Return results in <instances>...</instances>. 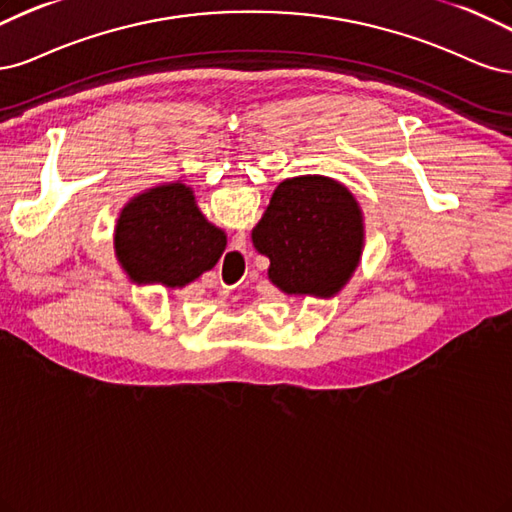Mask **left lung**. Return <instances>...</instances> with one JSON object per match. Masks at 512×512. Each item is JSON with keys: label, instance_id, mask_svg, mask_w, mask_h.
Here are the masks:
<instances>
[{"label": "left lung", "instance_id": "8db88e82", "mask_svg": "<svg viewBox=\"0 0 512 512\" xmlns=\"http://www.w3.org/2000/svg\"><path fill=\"white\" fill-rule=\"evenodd\" d=\"M285 295L329 300L353 278L366 244L364 212L338 180L306 174L280 183L251 232Z\"/></svg>", "mask_w": 512, "mask_h": 512}]
</instances>
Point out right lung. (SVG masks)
<instances>
[{
	"mask_svg": "<svg viewBox=\"0 0 512 512\" xmlns=\"http://www.w3.org/2000/svg\"><path fill=\"white\" fill-rule=\"evenodd\" d=\"M227 234L210 223L183 183L146 189L121 208L114 255L134 285L183 289L217 266Z\"/></svg>",
	"mask_w": 512,
	"mask_h": 512,
	"instance_id": "right-lung-1",
	"label": "right lung"
}]
</instances>
